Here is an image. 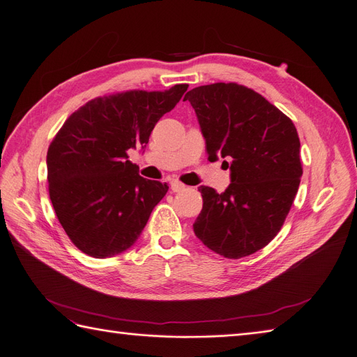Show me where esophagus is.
Here are the masks:
<instances>
[{"instance_id": "esophagus-1", "label": "esophagus", "mask_w": 357, "mask_h": 357, "mask_svg": "<svg viewBox=\"0 0 357 357\" xmlns=\"http://www.w3.org/2000/svg\"><path fill=\"white\" fill-rule=\"evenodd\" d=\"M170 190L174 192H181V191L185 190V185H183V183L179 182V181H172L170 182Z\"/></svg>"}]
</instances>
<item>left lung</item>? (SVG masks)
Segmentation results:
<instances>
[{
  "label": "left lung",
  "mask_w": 357,
  "mask_h": 357,
  "mask_svg": "<svg viewBox=\"0 0 357 357\" xmlns=\"http://www.w3.org/2000/svg\"><path fill=\"white\" fill-rule=\"evenodd\" d=\"M210 162L230 163L222 194L202 185L203 208L194 232L206 247L241 259L268 245L282 228L303 175L300 139L291 119L259 92L235 82L187 92Z\"/></svg>",
  "instance_id": "1"
}]
</instances>
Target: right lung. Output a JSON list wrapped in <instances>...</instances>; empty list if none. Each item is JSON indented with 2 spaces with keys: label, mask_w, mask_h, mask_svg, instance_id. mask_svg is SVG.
Masks as SVG:
<instances>
[{
  "label": "right lung",
  "mask_w": 357,
  "mask_h": 357,
  "mask_svg": "<svg viewBox=\"0 0 357 357\" xmlns=\"http://www.w3.org/2000/svg\"><path fill=\"white\" fill-rule=\"evenodd\" d=\"M188 89H132L97 97L72 113L47 153L52 207L70 241L104 259L138 240L167 183L145 179L128 151L149 144L160 117Z\"/></svg>",
  "instance_id": "right-lung-1"
}]
</instances>
